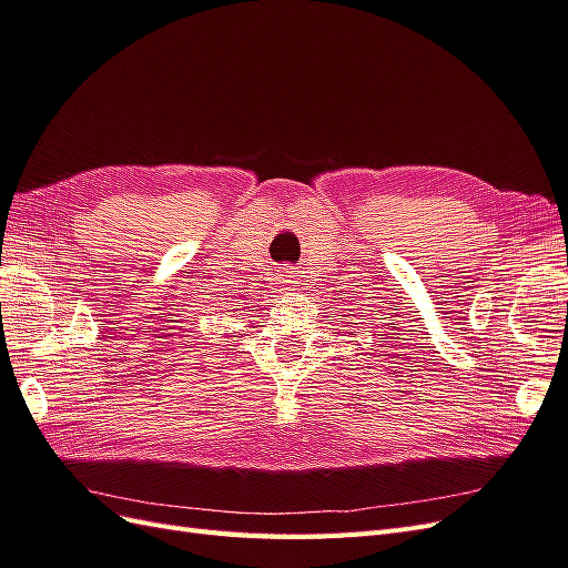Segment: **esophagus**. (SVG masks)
Returning <instances> with one entry per match:
<instances>
[{
    "label": "esophagus",
    "instance_id": "1",
    "mask_svg": "<svg viewBox=\"0 0 568 568\" xmlns=\"http://www.w3.org/2000/svg\"><path fill=\"white\" fill-rule=\"evenodd\" d=\"M283 278H285V283H295V281H293L295 275H293V271H290V268H285V271H283Z\"/></svg>",
    "mask_w": 568,
    "mask_h": 568
}]
</instances>
